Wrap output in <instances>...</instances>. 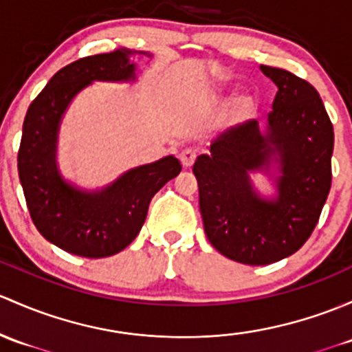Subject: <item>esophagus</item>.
I'll return each instance as SVG.
<instances>
[{
	"label": "esophagus",
	"mask_w": 352,
	"mask_h": 352,
	"mask_svg": "<svg viewBox=\"0 0 352 352\" xmlns=\"http://www.w3.org/2000/svg\"><path fill=\"white\" fill-rule=\"evenodd\" d=\"M179 158L180 162H182V165L186 166V168H188V166L194 165L195 158H197V153H195V150H192V148H186V150L180 151Z\"/></svg>",
	"instance_id": "esophagus-1"
}]
</instances>
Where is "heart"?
Masks as SVG:
<instances>
[{"label":"heart","mask_w":352,"mask_h":352,"mask_svg":"<svg viewBox=\"0 0 352 352\" xmlns=\"http://www.w3.org/2000/svg\"><path fill=\"white\" fill-rule=\"evenodd\" d=\"M210 94H212V96H219L221 94V89L219 87H212V89H210ZM250 106H251V98H250V96H241V98L238 99V108L241 109V111L250 109Z\"/></svg>","instance_id":"obj_1"}]
</instances>
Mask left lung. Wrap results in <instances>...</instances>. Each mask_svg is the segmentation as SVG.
Instances as JSON below:
<instances>
[{"label": "left lung", "instance_id": "8db88e82", "mask_svg": "<svg viewBox=\"0 0 352 352\" xmlns=\"http://www.w3.org/2000/svg\"><path fill=\"white\" fill-rule=\"evenodd\" d=\"M278 87L265 131L256 120L221 133L195 160L204 231L229 260L270 265L303 246L331 190L334 129L316 87L288 70L260 65ZM266 173L265 198L249 175Z\"/></svg>", "mask_w": 352, "mask_h": 352}]
</instances>
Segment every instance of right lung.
<instances>
[{"label":"right lung","mask_w":352,"mask_h":352,"mask_svg":"<svg viewBox=\"0 0 352 352\" xmlns=\"http://www.w3.org/2000/svg\"><path fill=\"white\" fill-rule=\"evenodd\" d=\"M136 54L151 57L148 52L118 49L65 65L25 116L18 173L30 216L47 241L77 256L106 258L123 251L145 223L151 197L182 170L168 155L128 170L99 190L74 186L58 170V129L72 99L94 80L133 82Z\"/></svg>","instance_id":"1"}]
</instances>
